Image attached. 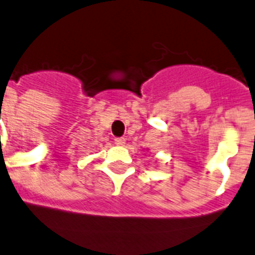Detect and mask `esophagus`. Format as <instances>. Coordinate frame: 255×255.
Here are the masks:
<instances>
[{
  "label": "esophagus",
  "mask_w": 255,
  "mask_h": 255,
  "mask_svg": "<svg viewBox=\"0 0 255 255\" xmlns=\"http://www.w3.org/2000/svg\"><path fill=\"white\" fill-rule=\"evenodd\" d=\"M125 142H126V140H125V138H123V137H115V138H114V143H115V145L123 146V145H125Z\"/></svg>",
  "instance_id": "34e87169"
}]
</instances>
